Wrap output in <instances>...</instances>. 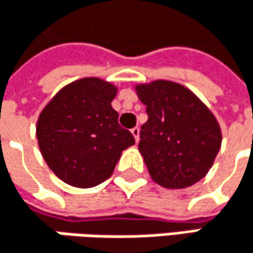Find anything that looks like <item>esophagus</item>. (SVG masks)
Listing matches in <instances>:
<instances>
[{"mask_svg":"<svg viewBox=\"0 0 253 253\" xmlns=\"http://www.w3.org/2000/svg\"><path fill=\"white\" fill-rule=\"evenodd\" d=\"M130 131H131V134H133L134 140H136V142H139V133H140V128H139V127H133Z\"/></svg>","mask_w":253,"mask_h":253,"instance_id":"1","label":"esophagus"}]
</instances>
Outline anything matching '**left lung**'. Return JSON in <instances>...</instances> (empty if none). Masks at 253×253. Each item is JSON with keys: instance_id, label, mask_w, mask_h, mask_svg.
Wrapping results in <instances>:
<instances>
[{"instance_id": "left-lung-1", "label": "left lung", "mask_w": 253, "mask_h": 253, "mask_svg": "<svg viewBox=\"0 0 253 253\" xmlns=\"http://www.w3.org/2000/svg\"><path fill=\"white\" fill-rule=\"evenodd\" d=\"M136 93L146 105L139 152L152 180L167 189H184L207 176L223 139L210 108L170 80L136 84Z\"/></svg>"}]
</instances>
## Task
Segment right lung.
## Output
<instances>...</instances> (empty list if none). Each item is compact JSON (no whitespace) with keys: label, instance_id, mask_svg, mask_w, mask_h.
<instances>
[{"label":"right lung","instance_id":"obj_1","mask_svg":"<svg viewBox=\"0 0 253 253\" xmlns=\"http://www.w3.org/2000/svg\"><path fill=\"white\" fill-rule=\"evenodd\" d=\"M117 86L98 77L79 79L45 105L36 125L41 154L52 173L75 187H93L114 171L134 145L111 107Z\"/></svg>","mask_w":253,"mask_h":253}]
</instances>
